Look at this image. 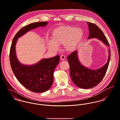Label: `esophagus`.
I'll list each match as a JSON object with an SVG mask.
<instances>
[{
	"label": "esophagus",
	"mask_w": 120,
	"mask_h": 120,
	"mask_svg": "<svg viewBox=\"0 0 120 120\" xmlns=\"http://www.w3.org/2000/svg\"><path fill=\"white\" fill-rule=\"evenodd\" d=\"M60 59L61 60H64L65 59V56L63 55H62L61 56H60Z\"/></svg>",
	"instance_id": "34e87169"
}]
</instances>
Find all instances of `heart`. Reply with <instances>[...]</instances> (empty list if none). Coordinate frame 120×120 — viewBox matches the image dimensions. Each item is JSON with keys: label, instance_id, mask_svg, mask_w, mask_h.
I'll return each instance as SVG.
<instances>
[{"label": "heart", "instance_id": "heart-1", "mask_svg": "<svg viewBox=\"0 0 120 120\" xmlns=\"http://www.w3.org/2000/svg\"><path fill=\"white\" fill-rule=\"evenodd\" d=\"M83 31L80 28L63 25L55 28L51 34V40L47 43L49 48L56 50L58 46L63 44L64 49L68 52L75 50L83 37Z\"/></svg>", "mask_w": 120, "mask_h": 120}]
</instances>
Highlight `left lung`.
<instances>
[{"label": "left lung", "mask_w": 120, "mask_h": 120, "mask_svg": "<svg viewBox=\"0 0 120 120\" xmlns=\"http://www.w3.org/2000/svg\"><path fill=\"white\" fill-rule=\"evenodd\" d=\"M89 36L88 38H97L109 46V43L102 30L96 24L88 22ZM108 62L101 68L96 70H90L82 66L80 63L77 51L75 50L67 57L70 67V75L73 82L78 87L88 89L95 87L103 79L107 72L110 59V50H109Z\"/></svg>", "instance_id": "8db88e82"}]
</instances>
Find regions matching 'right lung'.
<instances>
[{
  "label": "right lung",
  "mask_w": 120,
  "mask_h": 120,
  "mask_svg": "<svg viewBox=\"0 0 120 120\" xmlns=\"http://www.w3.org/2000/svg\"><path fill=\"white\" fill-rule=\"evenodd\" d=\"M47 22H38L21 28L14 37L10 51V61L12 71L19 82L28 90L35 93L47 91L53 82V72L59 64L60 56L43 59L36 64L27 66L21 64L17 58L15 45L18 38L30 30L45 26Z\"/></svg>",
  "instance_id": "right-lung-1"
}]
</instances>
